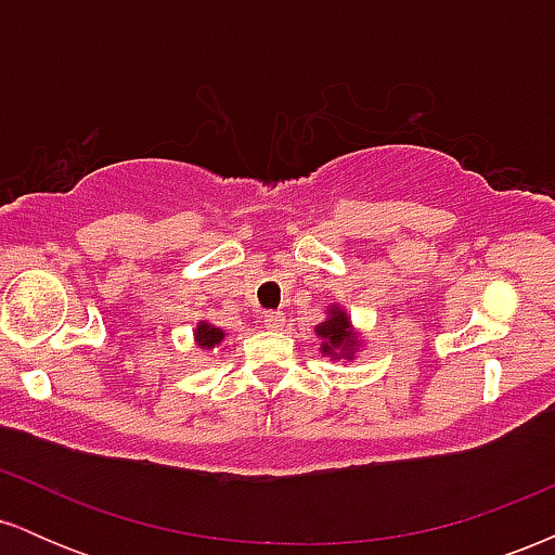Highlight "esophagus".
<instances>
[{"mask_svg": "<svg viewBox=\"0 0 555 555\" xmlns=\"http://www.w3.org/2000/svg\"><path fill=\"white\" fill-rule=\"evenodd\" d=\"M284 313H266L263 315V328L269 331H282L284 328Z\"/></svg>", "mask_w": 555, "mask_h": 555, "instance_id": "1", "label": "esophagus"}]
</instances>
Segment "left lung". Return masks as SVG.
Here are the masks:
<instances>
[{"label": "left lung", "mask_w": 555, "mask_h": 555, "mask_svg": "<svg viewBox=\"0 0 555 555\" xmlns=\"http://www.w3.org/2000/svg\"><path fill=\"white\" fill-rule=\"evenodd\" d=\"M315 336L321 339L323 358H331L334 362H349L362 349L360 331H354L352 318L339 305H328L326 318L315 326Z\"/></svg>", "instance_id": "left-lung-1"}]
</instances>
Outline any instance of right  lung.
Returning a JSON list of instances; mask_svg holds the SVG:
<instances>
[{"mask_svg":"<svg viewBox=\"0 0 555 555\" xmlns=\"http://www.w3.org/2000/svg\"><path fill=\"white\" fill-rule=\"evenodd\" d=\"M195 344L201 349H214V347H219L221 341H224V331H221L219 326H214V323H208V321H201L197 323V328H195Z\"/></svg>","mask_w":555,"mask_h":555,"instance_id":"add662e5","label":"right lung"}]
</instances>
